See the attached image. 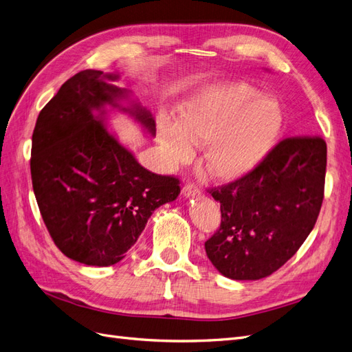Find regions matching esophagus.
I'll use <instances>...</instances> for the list:
<instances>
[{
  "instance_id": "esophagus-1",
  "label": "esophagus",
  "mask_w": 352,
  "mask_h": 352,
  "mask_svg": "<svg viewBox=\"0 0 352 352\" xmlns=\"http://www.w3.org/2000/svg\"><path fill=\"white\" fill-rule=\"evenodd\" d=\"M182 194H184V197H186V198L197 197V195H199V189H198L197 185H194V184H186V185L184 186V189H182Z\"/></svg>"
}]
</instances>
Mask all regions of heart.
I'll list each match as a JSON object with an SVG mask.
<instances>
[{
    "label": "heart",
    "instance_id": "heart-1",
    "mask_svg": "<svg viewBox=\"0 0 352 352\" xmlns=\"http://www.w3.org/2000/svg\"><path fill=\"white\" fill-rule=\"evenodd\" d=\"M285 114L278 98L242 80L204 85L182 102L179 122L164 117L160 140L180 162L204 141L202 164L220 182H236L257 168L278 144Z\"/></svg>",
    "mask_w": 352,
    "mask_h": 352
}]
</instances>
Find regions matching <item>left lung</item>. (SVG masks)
Masks as SVG:
<instances>
[{
  "label": "left lung",
  "mask_w": 352,
  "mask_h": 352,
  "mask_svg": "<svg viewBox=\"0 0 352 352\" xmlns=\"http://www.w3.org/2000/svg\"><path fill=\"white\" fill-rule=\"evenodd\" d=\"M326 155L322 138H286L248 176L210 190L221 223L206 252L223 276L267 278L300 250L322 208Z\"/></svg>",
  "instance_id": "left-lung-1"
}]
</instances>
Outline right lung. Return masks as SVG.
I'll list each match as a JSON object with an SVG mask.
<instances>
[{"mask_svg": "<svg viewBox=\"0 0 352 352\" xmlns=\"http://www.w3.org/2000/svg\"><path fill=\"white\" fill-rule=\"evenodd\" d=\"M117 73L74 74L41 110L30 175L50 235L66 257L97 267L124 258L148 219L180 194L179 179L148 172L107 127V105L155 136L150 110Z\"/></svg>", "mask_w": 352, "mask_h": 352, "instance_id": "1", "label": "right lung"}]
</instances>
